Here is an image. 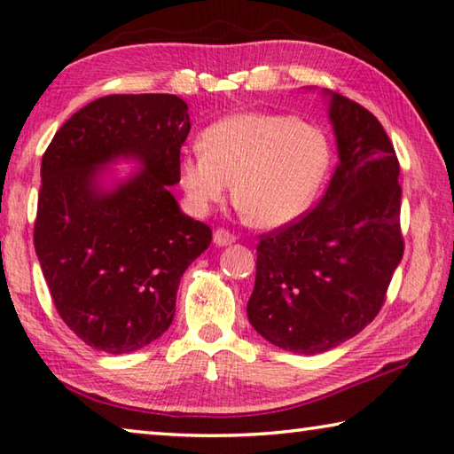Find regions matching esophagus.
<instances>
[{"label": "esophagus", "instance_id": "esophagus-1", "mask_svg": "<svg viewBox=\"0 0 454 454\" xmlns=\"http://www.w3.org/2000/svg\"><path fill=\"white\" fill-rule=\"evenodd\" d=\"M236 242V236L232 232H228L224 228H218L214 232V244L215 247H228V244Z\"/></svg>", "mask_w": 454, "mask_h": 454}]
</instances>
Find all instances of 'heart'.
Returning <instances> with one entry per match:
<instances>
[{
    "label": "heart",
    "mask_w": 454,
    "mask_h": 454,
    "mask_svg": "<svg viewBox=\"0 0 454 454\" xmlns=\"http://www.w3.org/2000/svg\"><path fill=\"white\" fill-rule=\"evenodd\" d=\"M331 163L327 135L317 125L275 113H239L215 121L201 147L179 163V184L198 212L224 200L262 228L297 220L321 188Z\"/></svg>",
    "instance_id": "b5f03b06"
}]
</instances>
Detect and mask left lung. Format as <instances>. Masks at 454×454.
Segmentation results:
<instances>
[{
    "instance_id": "obj_1",
    "label": "left lung",
    "mask_w": 454,
    "mask_h": 454,
    "mask_svg": "<svg viewBox=\"0 0 454 454\" xmlns=\"http://www.w3.org/2000/svg\"><path fill=\"white\" fill-rule=\"evenodd\" d=\"M340 163L313 210L261 236L248 321L266 341L323 354L380 313L404 254L400 163L373 114L325 90Z\"/></svg>"
}]
</instances>
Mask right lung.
Listing matches in <instances>:
<instances>
[{
  "label": "right lung",
  "mask_w": 454,
  "mask_h": 454,
  "mask_svg": "<svg viewBox=\"0 0 454 454\" xmlns=\"http://www.w3.org/2000/svg\"><path fill=\"white\" fill-rule=\"evenodd\" d=\"M190 127L176 95L100 97L42 157L35 254L56 311L90 348L129 354L161 337L185 269L210 247V226L169 192ZM117 159L142 169L105 186L104 168Z\"/></svg>",
  "instance_id": "1"
}]
</instances>
